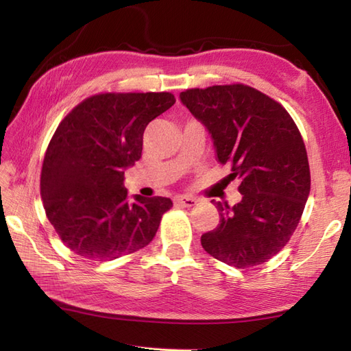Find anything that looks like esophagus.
Masks as SVG:
<instances>
[{
  "mask_svg": "<svg viewBox=\"0 0 351 351\" xmlns=\"http://www.w3.org/2000/svg\"><path fill=\"white\" fill-rule=\"evenodd\" d=\"M176 204L185 206V208H191L197 204V199L196 197H191V196H178L176 199Z\"/></svg>",
  "mask_w": 351,
  "mask_h": 351,
  "instance_id": "obj_1",
  "label": "esophagus"
}]
</instances>
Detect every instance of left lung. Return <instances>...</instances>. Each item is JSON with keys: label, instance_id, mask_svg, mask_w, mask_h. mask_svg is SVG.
<instances>
[{"label": "left lung", "instance_id": "8db88e82", "mask_svg": "<svg viewBox=\"0 0 351 351\" xmlns=\"http://www.w3.org/2000/svg\"><path fill=\"white\" fill-rule=\"evenodd\" d=\"M181 102L210 132L229 176L240 180L234 206L214 202L220 223L200 237L206 253L237 268L279 253L299 225L311 190L303 138L288 111L256 88L232 84L181 92Z\"/></svg>", "mask_w": 351, "mask_h": 351}]
</instances>
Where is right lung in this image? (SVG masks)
<instances>
[{
	"mask_svg": "<svg viewBox=\"0 0 351 351\" xmlns=\"http://www.w3.org/2000/svg\"><path fill=\"white\" fill-rule=\"evenodd\" d=\"M175 101L167 92L95 95L58 125L45 154L40 195L73 253L102 263L152 241L173 204L161 196L130 199L123 175L140 160L147 123Z\"/></svg>",
	"mask_w": 351,
	"mask_h": 351,
	"instance_id": "add662e5",
	"label": "right lung"
}]
</instances>
